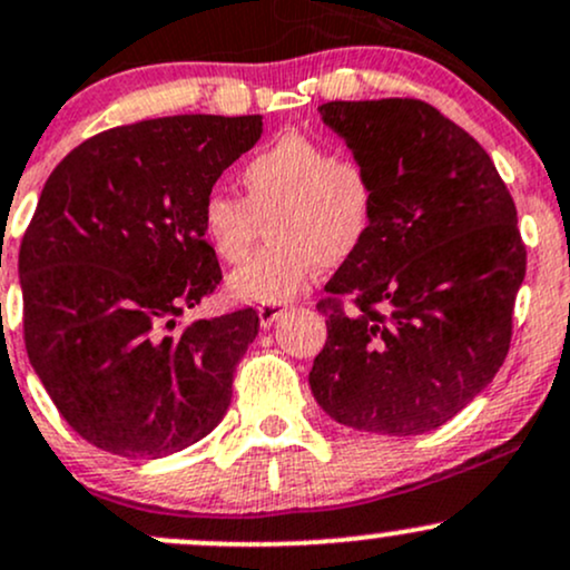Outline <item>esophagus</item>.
<instances>
[{
  "label": "esophagus",
  "mask_w": 570,
  "mask_h": 570,
  "mask_svg": "<svg viewBox=\"0 0 570 570\" xmlns=\"http://www.w3.org/2000/svg\"><path fill=\"white\" fill-rule=\"evenodd\" d=\"M286 311V305H281V303H267V305H259V308H256V314H259V324L262 327H271V324L275 322V318H278L281 314H284Z\"/></svg>",
  "instance_id": "esophagus-1"
}]
</instances>
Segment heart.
I'll list each match as a JSON object with an SVG mask.
<instances>
[{
    "label": "heart",
    "instance_id": "heart-1",
    "mask_svg": "<svg viewBox=\"0 0 570 570\" xmlns=\"http://www.w3.org/2000/svg\"><path fill=\"white\" fill-rule=\"evenodd\" d=\"M237 178L243 199L210 191L199 208V229L218 259L240 262L265 218L271 243L227 278L229 295L243 303L295 297L318 267L352 259L376 222L371 170L311 135H278L240 167Z\"/></svg>",
    "mask_w": 570,
    "mask_h": 570
}]
</instances>
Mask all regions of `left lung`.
Segmentation results:
<instances>
[{
    "mask_svg": "<svg viewBox=\"0 0 570 570\" xmlns=\"http://www.w3.org/2000/svg\"><path fill=\"white\" fill-rule=\"evenodd\" d=\"M318 112L371 170L376 222L316 305L327 343L311 392L346 428L422 435L460 414L509 354L528 265L514 199L484 148L422 99Z\"/></svg>",
    "mask_w": 570,
    "mask_h": 570,
    "instance_id": "1",
    "label": "left lung"
}]
</instances>
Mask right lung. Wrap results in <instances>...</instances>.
<instances>
[{
	"label": "right lung",
	"instance_id": "obj_1",
	"mask_svg": "<svg viewBox=\"0 0 570 570\" xmlns=\"http://www.w3.org/2000/svg\"><path fill=\"white\" fill-rule=\"evenodd\" d=\"M262 137V116H167L80 142L46 180L21 240L23 341L80 438L165 458L222 422L254 308L178 327L222 281L203 199Z\"/></svg>",
	"mask_w": 570,
	"mask_h": 570
}]
</instances>
